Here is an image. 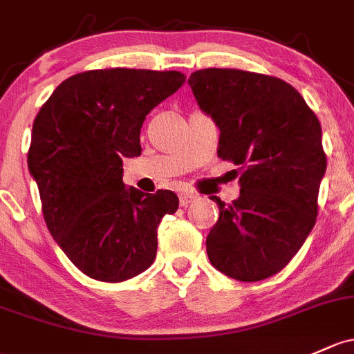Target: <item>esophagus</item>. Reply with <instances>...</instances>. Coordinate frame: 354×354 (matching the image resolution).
Returning a JSON list of instances; mask_svg holds the SVG:
<instances>
[{
    "mask_svg": "<svg viewBox=\"0 0 354 354\" xmlns=\"http://www.w3.org/2000/svg\"><path fill=\"white\" fill-rule=\"evenodd\" d=\"M192 201H196V194L187 192V191L178 194V203H180V206H187V204H191Z\"/></svg>",
    "mask_w": 354,
    "mask_h": 354,
    "instance_id": "1",
    "label": "esophagus"
}]
</instances>
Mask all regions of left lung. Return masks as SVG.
I'll return each mask as SVG.
<instances>
[{
	"label": "left lung",
	"mask_w": 354,
	"mask_h": 354,
	"mask_svg": "<svg viewBox=\"0 0 354 354\" xmlns=\"http://www.w3.org/2000/svg\"><path fill=\"white\" fill-rule=\"evenodd\" d=\"M201 111L219 128L218 157L239 165V197L218 196L206 250L212 267L239 282L282 270L309 236L326 174L322 130L304 97L282 79L238 69L189 77Z\"/></svg>",
	"instance_id": "8db88e82"
}]
</instances>
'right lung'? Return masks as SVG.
<instances>
[{
  "instance_id": "1",
  "label": "right lung",
  "mask_w": 354,
  "mask_h": 354,
  "mask_svg": "<svg viewBox=\"0 0 354 354\" xmlns=\"http://www.w3.org/2000/svg\"><path fill=\"white\" fill-rule=\"evenodd\" d=\"M177 71L101 69L66 79L33 121L30 176L48 231L69 260L100 282H123L153 263L172 191L123 184V158L142 155L145 116L184 84Z\"/></svg>"
}]
</instances>
